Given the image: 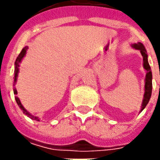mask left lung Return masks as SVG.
I'll return each instance as SVG.
<instances>
[{
	"label": "left lung",
	"instance_id": "left-lung-1",
	"mask_svg": "<svg viewBox=\"0 0 160 160\" xmlns=\"http://www.w3.org/2000/svg\"><path fill=\"white\" fill-rule=\"evenodd\" d=\"M132 47L135 50H139L140 52L142 53V56L143 58V68L146 70V77H145V84H144V94H143V100L142 103V107H141V111L142 112L146 107V105L148 104V102L150 101L151 96V91H152V73L149 62H148V55L146 49L143 46V44L142 42H137V43H133L132 44Z\"/></svg>",
	"mask_w": 160,
	"mask_h": 160
}]
</instances>
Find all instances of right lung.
<instances>
[{
  "label": "right lung",
  "instance_id": "right-lung-1",
  "mask_svg": "<svg viewBox=\"0 0 160 160\" xmlns=\"http://www.w3.org/2000/svg\"><path fill=\"white\" fill-rule=\"evenodd\" d=\"M28 47L26 46L24 47L23 49H22L21 52L19 53V55L18 56V58H17V59H16L15 61V70H14V85L16 84V82H17V78H18V72H19V65H20V63H21L22 59H23V58L26 56V53H27V51H28ZM13 91H14V94H18V92H17V89L16 88H14L13 89ZM16 102H17V103H18V107L20 108V109H21L22 111H23V113L25 114V115H27L28 118H30L31 119L33 120H36V121H40L39 120V118H37V117H34V116H33V115H31V114L28 112V110L24 108V106L21 104V102H20V100H19V98L18 97H16Z\"/></svg>",
  "mask_w": 160,
  "mask_h": 160
}]
</instances>
